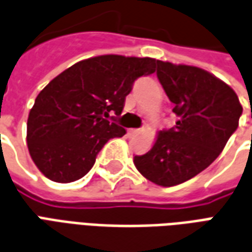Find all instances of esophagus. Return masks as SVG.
<instances>
[{
  "mask_svg": "<svg viewBox=\"0 0 252 252\" xmlns=\"http://www.w3.org/2000/svg\"><path fill=\"white\" fill-rule=\"evenodd\" d=\"M137 133H139V129H136V128H129V129H128V135H131V136L137 135Z\"/></svg>",
  "mask_w": 252,
  "mask_h": 252,
  "instance_id": "obj_1",
  "label": "esophagus"
}]
</instances>
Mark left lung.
<instances>
[{
	"instance_id": "8db88e82",
	"label": "left lung",
	"mask_w": 252,
	"mask_h": 252,
	"mask_svg": "<svg viewBox=\"0 0 252 252\" xmlns=\"http://www.w3.org/2000/svg\"><path fill=\"white\" fill-rule=\"evenodd\" d=\"M157 75L178 117L148 153L133 157L137 171L159 186L193 178L220 155L239 126L243 106L233 89L204 68L157 61Z\"/></svg>"
}]
</instances>
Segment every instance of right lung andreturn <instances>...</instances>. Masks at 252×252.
I'll use <instances>...</instances> for the list:
<instances>
[{"instance_id": "obj_1", "label": "right lung", "mask_w": 252, "mask_h": 252, "mask_svg": "<svg viewBox=\"0 0 252 252\" xmlns=\"http://www.w3.org/2000/svg\"><path fill=\"white\" fill-rule=\"evenodd\" d=\"M154 58L99 55L79 61L37 94L27 123V144L36 167L48 180L82 178L112 137L126 129L110 123L120 116L135 79L155 71Z\"/></svg>"}]
</instances>
